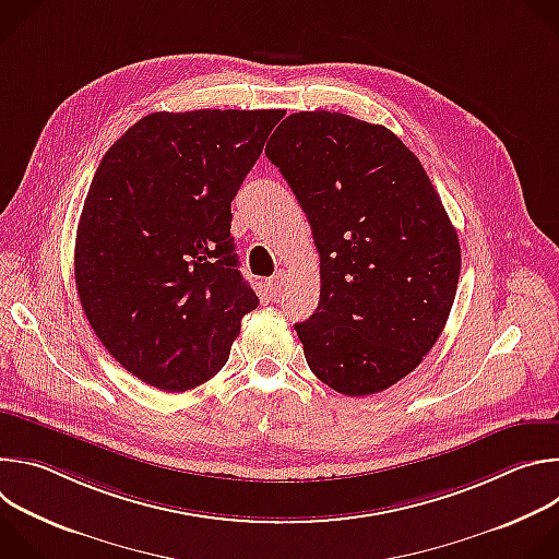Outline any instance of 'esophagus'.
<instances>
[{"label":"esophagus","instance_id":"34e87169","mask_svg":"<svg viewBox=\"0 0 559 559\" xmlns=\"http://www.w3.org/2000/svg\"><path fill=\"white\" fill-rule=\"evenodd\" d=\"M287 287V274L285 272H278L276 276H272L267 281V289L272 296H281V292Z\"/></svg>","mask_w":559,"mask_h":559}]
</instances>
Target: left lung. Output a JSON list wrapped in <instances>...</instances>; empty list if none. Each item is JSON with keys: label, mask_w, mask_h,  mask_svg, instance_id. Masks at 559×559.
I'll use <instances>...</instances> for the list:
<instances>
[{"label": "left lung", "mask_w": 559, "mask_h": 559, "mask_svg": "<svg viewBox=\"0 0 559 559\" xmlns=\"http://www.w3.org/2000/svg\"><path fill=\"white\" fill-rule=\"evenodd\" d=\"M265 154L311 225L321 300L294 330L309 369L345 395L412 373L440 338L460 276L457 231L418 156L384 126L294 112Z\"/></svg>", "instance_id": "8db88e82"}]
</instances>
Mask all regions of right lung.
<instances>
[{"instance_id": "obj_1", "label": "right lung", "mask_w": 559, "mask_h": 559, "mask_svg": "<svg viewBox=\"0 0 559 559\" xmlns=\"http://www.w3.org/2000/svg\"><path fill=\"white\" fill-rule=\"evenodd\" d=\"M283 115L152 112L102 158L76 225L74 283L97 338L145 384L177 393L216 376L257 309L229 203Z\"/></svg>"}]
</instances>
